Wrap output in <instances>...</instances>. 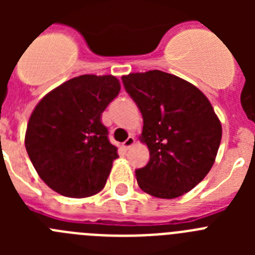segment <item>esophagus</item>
Masks as SVG:
<instances>
[{
	"label": "esophagus",
	"mask_w": 255,
	"mask_h": 255,
	"mask_svg": "<svg viewBox=\"0 0 255 255\" xmlns=\"http://www.w3.org/2000/svg\"><path fill=\"white\" fill-rule=\"evenodd\" d=\"M134 143H135L134 136H129V138L126 139V140L123 143V148H124V149L128 150L130 147H131V145H134Z\"/></svg>",
	"instance_id": "1"
}]
</instances>
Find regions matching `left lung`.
Segmentation results:
<instances>
[{
	"mask_svg": "<svg viewBox=\"0 0 255 255\" xmlns=\"http://www.w3.org/2000/svg\"><path fill=\"white\" fill-rule=\"evenodd\" d=\"M143 116L140 140L149 162L135 171L139 188L172 199L206 177L215 163L222 128L206 96L184 79L152 70L123 76Z\"/></svg>",
	"mask_w": 255,
	"mask_h": 255,
	"instance_id": "left-lung-1",
	"label": "left lung"
}]
</instances>
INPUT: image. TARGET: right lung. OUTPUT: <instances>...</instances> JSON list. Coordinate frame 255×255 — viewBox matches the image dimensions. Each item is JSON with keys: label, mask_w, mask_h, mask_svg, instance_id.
Listing matches in <instances>:
<instances>
[{"label": "right lung", "mask_w": 255, "mask_h": 255, "mask_svg": "<svg viewBox=\"0 0 255 255\" xmlns=\"http://www.w3.org/2000/svg\"><path fill=\"white\" fill-rule=\"evenodd\" d=\"M112 75L70 79L40 100L29 119L25 148L39 177L58 194L85 198L106 185L117 148L102 112L120 93Z\"/></svg>", "instance_id": "right-lung-1"}]
</instances>
